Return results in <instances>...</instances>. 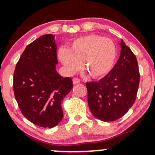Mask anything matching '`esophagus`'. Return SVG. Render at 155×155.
Returning <instances> with one entry per match:
<instances>
[{
  "instance_id": "obj_1",
  "label": "esophagus",
  "mask_w": 155,
  "mask_h": 155,
  "mask_svg": "<svg viewBox=\"0 0 155 155\" xmlns=\"http://www.w3.org/2000/svg\"><path fill=\"white\" fill-rule=\"evenodd\" d=\"M79 82H80V79H78V78H74V79H73V83H74V84H76Z\"/></svg>"
}]
</instances>
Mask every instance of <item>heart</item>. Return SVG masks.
<instances>
[{"mask_svg": "<svg viewBox=\"0 0 155 155\" xmlns=\"http://www.w3.org/2000/svg\"><path fill=\"white\" fill-rule=\"evenodd\" d=\"M116 55L113 41L94 34L76 38L68 49L62 47L58 51L60 62L68 74L76 73L81 63L84 71L94 79L103 77L111 70Z\"/></svg>", "mask_w": 155, "mask_h": 155, "instance_id": "1", "label": "heart"}]
</instances>
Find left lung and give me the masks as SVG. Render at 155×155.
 I'll return each instance as SVG.
<instances>
[{
	"mask_svg": "<svg viewBox=\"0 0 155 155\" xmlns=\"http://www.w3.org/2000/svg\"><path fill=\"white\" fill-rule=\"evenodd\" d=\"M121 48L118 61L107 75L86 83L90 111L104 122L115 121L127 113L135 103L139 86L136 55L122 40Z\"/></svg>",
	"mask_w": 155,
	"mask_h": 155,
	"instance_id": "obj_1",
	"label": "left lung"
}]
</instances>
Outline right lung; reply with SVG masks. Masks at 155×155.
<instances>
[{
	"label": "right lung",
	"mask_w": 155,
	"mask_h": 155,
	"mask_svg": "<svg viewBox=\"0 0 155 155\" xmlns=\"http://www.w3.org/2000/svg\"><path fill=\"white\" fill-rule=\"evenodd\" d=\"M54 35L46 34L27 46L16 65L15 97L24 117L42 127H54L63 117L61 101L73 87L71 78L57 72Z\"/></svg>",
	"instance_id": "obj_1"
}]
</instances>
